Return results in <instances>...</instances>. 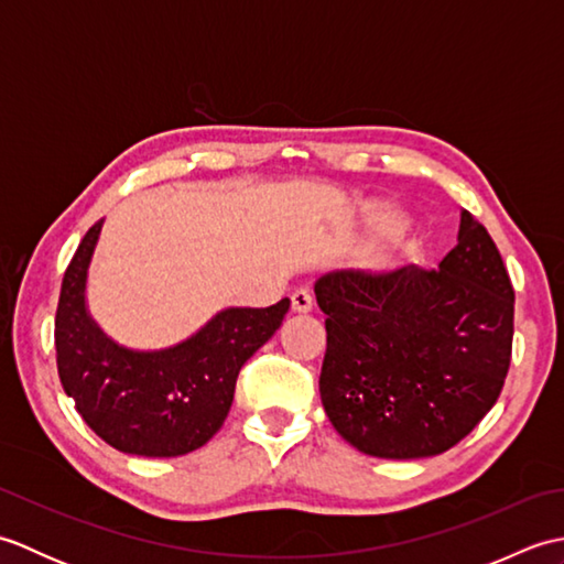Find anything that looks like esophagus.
Masks as SVG:
<instances>
[{
    "label": "esophagus",
    "mask_w": 564,
    "mask_h": 564,
    "mask_svg": "<svg viewBox=\"0 0 564 564\" xmlns=\"http://www.w3.org/2000/svg\"><path fill=\"white\" fill-rule=\"evenodd\" d=\"M291 303H293V310L295 313H310V310H313V293H310L307 289H297L295 293H293V297H291Z\"/></svg>",
    "instance_id": "esophagus-1"
}]
</instances>
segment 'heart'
<instances>
[{"label": "heart", "instance_id": "heart-1", "mask_svg": "<svg viewBox=\"0 0 564 564\" xmlns=\"http://www.w3.org/2000/svg\"><path fill=\"white\" fill-rule=\"evenodd\" d=\"M368 218L376 227H386V230H388V227H398L402 223L398 213H392L388 208H378V206L368 210Z\"/></svg>", "mask_w": 564, "mask_h": 564}]
</instances>
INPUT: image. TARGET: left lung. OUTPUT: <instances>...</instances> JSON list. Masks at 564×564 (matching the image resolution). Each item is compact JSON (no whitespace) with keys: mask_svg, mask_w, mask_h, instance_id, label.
<instances>
[{"mask_svg":"<svg viewBox=\"0 0 564 564\" xmlns=\"http://www.w3.org/2000/svg\"><path fill=\"white\" fill-rule=\"evenodd\" d=\"M319 394L332 426L376 458L453 448L492 410L511 364L513 289L492 237L460 210L438 269L332 271Z\"/></svg>","mask_w":564,"mask_h":564,"instance_id":"1","label":"left lung"}]
</instances>
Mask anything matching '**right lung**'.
I'll list each match as a JSON object with an SVG mask.
<instances>
[{
	"label": "right lung",
	"mask_w": 564,
	"mask_h": 564,
	"mask_svg": "<svg viewBox=\"0 0 564 564\" xmlns=\"http://www.w3.org/2000/svg\"><path fill=\"white\" fill-rule=\"evenodd\" d=\"M104 220L89 227L65 271L55 315L57 373L67 398L109 446L145 458H174L208 443L232 406L235 382L289 313L225 307L188 339L140 351L113 341L87 307L89 263Z\"/></svg>",
	"instance_id": "obj_1"
}]
</instances>
